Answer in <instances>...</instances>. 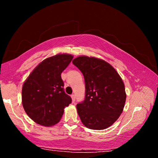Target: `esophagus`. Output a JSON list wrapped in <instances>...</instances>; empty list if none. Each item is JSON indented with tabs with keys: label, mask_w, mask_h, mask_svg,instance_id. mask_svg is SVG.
I'll list each match as a JSON object with an SVG mask.
<instances>
[{
	"label": "esophagus",
	"mask_w": 158,
	"mask_h": 158,
	"mask_svg": "<svg viewBox=\"0 0 158 158\" xmlns=\"http://www.w3.org/2000/svg\"><path fill=\"white\" fill-rule=\"evenodd\" d=\"M71 98H72V100H73V102H74V101H75V99H76V97H75V95H71Z\"/></svg>",
	"instance_id": "obj_1"
}]
</instances>
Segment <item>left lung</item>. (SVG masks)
Segmentation results:
<instances>
[{
    "mask_svg": "<svg viewBox=\"0 0 158 158\" xmlns=\"http://www.w3.org/2000/svg\"><path fill=\"white\" fill-rule=\"evenodd\" d=\"M73 63L84 77V100L77 105L80 119L91 130H104L114 123L123 110L126 93L121 77L104 60L85 56Z\"/></svg>",
    "mask_w": 158,
    "mask_h": 158,
    "instance_id": "obj_1",
    "label": "left lung"
}]
</instances>
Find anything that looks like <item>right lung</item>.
<instances>
[{
  "label": "right lung",
  "instance_id": "right-lung-1",
  "mask_svg": "<svg viewBox=\"0 0 158 158\" xmlns=\"http://www.w3.org/2000/svg\"><path fill=\"white\" fill-rule=\"evenodd\" d=\"M70 54L47 58L35 68L22 87V105L28 116L43 126L60 121L72 99L64 91L61 73L73 60Z\"/></svg>",
  "mask_w": 158,
  "mask_h": 158
}]
</instances>
